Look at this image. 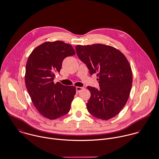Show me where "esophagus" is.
I'll list each match as a JSON object with an SVG mask.
<instances>
[{"label": "esophagus", "mask_w": 159, "mask_h": 159, "mask_svg": "<svg viewBox=\"0 0 159 159\" xmlns=\"http://www.w3.org/2000/svg\"><path fill=\"white\" fill-rule=\"evenodd\" d=\"M84 89V88L83 87H76V93H79L81 90H83Z\"/></svg>", "instance_id": "1"}]
</instances>
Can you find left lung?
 <instances>
[{
  "label": "left lung",
  "mask_w": 159,
  "mask_h": 159,
  "mask_svg": "<svg viewBox=\"0 0 159 159\" xmlns=\"http://www.w3.org/2000/svg\"><path fill=\"white\" fill-rule=\"evenodd\" d=\"M79 58L91 75L97 73L99 88L88 86L91 98L86 104L94 117L109 120L126 104L132 87L131 68L126 57L118 49L102 44L76 46Z\"/></svg>",
  "instance_id": "left-lung-1"
}]
</instances>
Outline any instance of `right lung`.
<instances>
[{
    "label": "right lung",
    "instance_id": "obj_1",
    "mask_svg": "<svg viewBox=\"0 0 159 159\" xmlns=\"http://www.w3.org/2000/svg\"><path fill=\"white\" fill-rule=\"evenodd\" d=\"M75 54L72 46L60 41L46 42L38 46L29 56L25 73V84L31 101L44 117L55 120L70 110L76 88L53 81L62 61Z\"/></svg>",
    "mask_w": 159,
    "mask_h": 159
}]
</instances>
